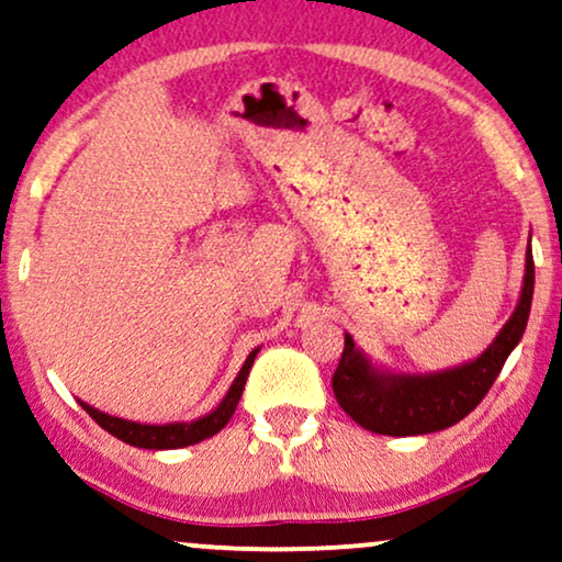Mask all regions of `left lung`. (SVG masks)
Wrapping results in <instances>:
<instances>
[{"mask_svg":"<svg viewBox=\"0 0 562 562\" xmlns=\"http://www.w3.org/2000/svg\"><path fill=\"white\" fill-rule=\"evenodd\" d=\"M535 258L531 247H527L519 302L493 344L477 359L428 374H403L379 367L361 348H356L353 338L346 333L344 356L333 374L335 400L356 424L382 436H420L459 424L483 403L506 359L519 346L527 330Z\"/></svg>","mask_w":562,"mask_h":562,"instance_id":"8db88e82","label":"left lung"}]
</instances>
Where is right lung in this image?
Listing matches in <instances>:
<instances>
[{
  "instance_id": "obj_1",
  "label": "right lung",
  "mask_w": 562,
  "mask_h": 562,
  "mask_svg": "<svg viewBox=\"0 0 562 562\" xmlns=\"http://www.w3.org/2000/svg\"><path fill=\"white\" fill-rule=\"evenodd\" d=\"M258 351L260 348H255V351H250V356H247L243 369H239L235 382H232V387L227 390V395L222 397V403H218L214 411L201 415V418H195V420H178V424H162V426L138 424V420H126V418H119V415H108L103 411H98V407L82 403V400H79V405L90 413V418L94 420V424L103 426L108 434H113L115 439H121L123 443H131V447H138V449L191 447V443L209 439V436L218 434L224 426L229 424L232 413L237 411L239 397H243L247 374H250L252 361H255V356H258Z\"/></svg>"
}]
</instances>
